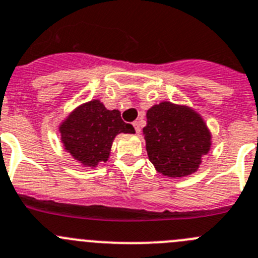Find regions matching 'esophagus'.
<instances>
[{
    "mask_svg": "<svg viewBox=\"0 0 258 258\" xmlns=\"http://www.w3.org/2000/svg\"><path fill=\"white\" fill-rule=\"evenodd\" d=\"M132 124H134V127H135V130H136V132H137V134H140V132H141V128H140V124H139V122H134V123H132Z\"/></svg>",
    "mask_w": 258,
    "mask_h": 258,
    "instance_id": "esophagus-1",
    "label": "esophagus"
}]
</instances>
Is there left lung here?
Returning <instances> with one entry per match:
<instances>
[{
    "instance_id": "8db88e82",
    "label": "left lung",
    "mask_w": 258,
    "mask_h": 258,
    "mask_svg": "<svg viewBox=\"0 0 258 258\" xmlns=\"http://www.w3.org/2000/svg\"><path fill=\"white\" fill-rule=\"evenodd\" d=\"M143 132L149 160L156 172L180 178L197 172L211 149V132L191 107L162 102L146 112Z\"/></svg>"
}]
</instances>
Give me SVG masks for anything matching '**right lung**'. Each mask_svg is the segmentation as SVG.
I'll return each mask as SVG.
<instances>
[{
  "mask_svg": "<svg viewBox=\"0 0 258 258\" xmlns=\"http://www.w3.org/2000/svg\"><path fill=\"white\" fill-rule=\"evenodd\" d=\"M58 130L64 150L89 168L107 162L118 134H135L132 124L122 121L119 110L107 109L99 99L75 108L61 122Z\"/></svg>",
  "mask_w": 258,
  "mask_h": 258,
  "instance_id": "obj_1",
  "label": "right lung"
}]
</instances>
